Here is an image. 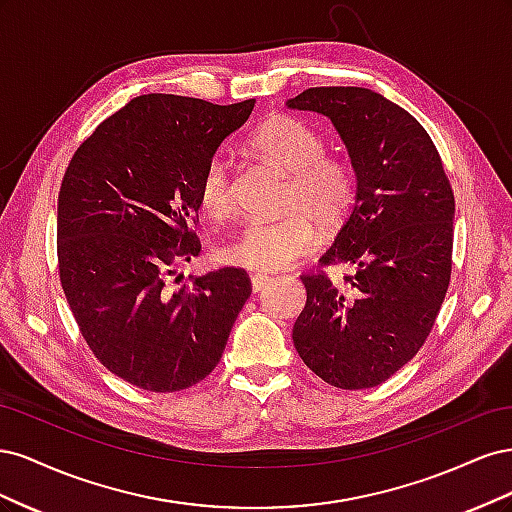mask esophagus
I'll use <instances>...</instances> for the list:
<instances>
[{"label":"esophagus","mask_w":512,"mask_h":512,"mask_svg":"<svg viewBox=\"0 0 512 512\" xmlns=\"http://www.w3.org/2000/svg\"><path fill=\"white\" fill-rule=\"evenodd\" d=\"M269 282H271V277H269V275L256 273V275H252V290H254V292H260V290L265 288Z\"/></svg>","instance_id":"34e87169"}]
</instances>
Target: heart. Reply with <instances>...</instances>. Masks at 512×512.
<instances>
[{
    "mask_svg": "<svg viewBox=\"0 0 512 512\" xmlns=\"http://www.w3.org/2000/svg\"><path fill=\"white\" fill-rule=\"evenodd\" d=\"M250 143L267 162L292 175L284 203L290 213L282 220L250 222L220 254L228 265L250 271L286 269L316 245L314 222L327 230L344 224L356 200V168L344 156L324 153V136L290 115L267 119ZM196 198L207 218L222 220L235 211V188L226 158L207 160L198 177Z\"/></svg>",
    "mask_w": 512,
    "mask_h": 512,
    "instance_id": "obj_1",
    "label": "heart"
}]
</instances>
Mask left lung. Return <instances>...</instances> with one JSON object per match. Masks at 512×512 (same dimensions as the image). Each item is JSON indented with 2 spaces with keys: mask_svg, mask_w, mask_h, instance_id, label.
Masks as SVG:
<instances>
[{
  "mask_svg": "<svg viewBox=\"0 0 512 512\" xmlns=\"http://www.w3.org/2000/svg\"><path fill=\"white\" fill-rule=\"evenodd\" d=\"M327 115L356 168V200L320 265L303 273L292 329L303 363L337 389H371L421 350L453 269L455 196L440 153L408 111L365 87H312L288 100Z\"/></svg>",
  "mask_w": 512,
  "mask_h": 512,
  "instance_id": "1",
  "label": "left lung"
}]
</instances>
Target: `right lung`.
Returning a JSON list of instances; mask_svg holds the SVG:
<instances>
[{
  "label": "right lung",
  "instance_id": "add662e5",
  "mask_svg": "<svg viewBox=\"0 0 512 512\" xmlns=\"http://www.w3.org/2000/svg\"><path fill=\"white\" fill-rule=\"evenodd\" d=\"M254 102L138 96L104 119L66 168L61 288L96 359L138 389L175 393L207 378L250 299L245 269H215L190 284L170 277L200 254L203 166Z\"/></svg>",
  "mask_w": 512,
  "mask_h": 512
}]
</instances>
